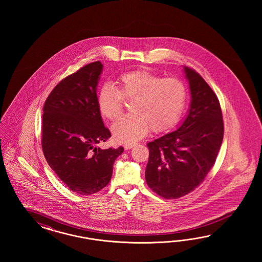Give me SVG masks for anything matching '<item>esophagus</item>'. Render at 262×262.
Listing matches in <instances>:
<instances>
[{"label":"esophagus","mask_w":262,"mask_h":262,"mask_svg":"<svg viewBox=\"0 0 262 262\" xmlns=\"http://www.w3.org/2000/svg\"><path fill=\"white\" fill-rule=\"evenodd\" d=\"M135 146V143H128V144H126V145L124 146V148H125V150H129V149L134 148Z\"/></svg>","instance_id":"esophagus-1"}]
</instances>
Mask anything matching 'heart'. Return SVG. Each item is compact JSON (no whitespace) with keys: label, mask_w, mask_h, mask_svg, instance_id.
Instances as JSON below:
<instances>
[{"label":"heart","mask_w":262,"mask_h":262,"mask_svg":"<svg viewBox=\"0 0 262 262\" xmlns=\"http://www.w3.org/2000/svg\"><path fill=\"white\" fill-rule=\"evenodd\" d=\"M123 100L132 101L133 114L116 121L111 132L120 143H133L148 133H159L172 127L182 115L187 100V88L182 79L163 78L146 70L120 75L117 88L104 83L98 94V107L103 117L118 118Z\"/></svg>","instance_id":"heart-1"}]
</instances>
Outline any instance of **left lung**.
I'll return each instance as SVG.
<instances>
[{"instance_id": "1", "label": "left lung", "mask_w": 262, "mask_h": 262, "mask_svg": "<svg viewBox=\"0 0 262 262\" xmlns=\"http://www.w3.org/2000/svg\"><path fill=\"white\" fill-rule=\"evenodd\" d=\"M189 82L188 114L177 130L147 144L145 171L148 186L165 199L190 193L214 164L224 136L222 111L217 96L198 73L184 66Z\"/></svg>"}]
</instances>
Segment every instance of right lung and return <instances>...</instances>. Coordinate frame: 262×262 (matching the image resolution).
Returning a JSON list of instances; mask_svg holds the SVG:
<instances>
[{
    "mask_svg": "<svg viewBox=\"0 0 262 262\" xmlns=\"http://www.w3.org/2000/svg\"><path fill=\"white\" fill-rule=\"evenodd\" d=\"M103 64L95 61L62 79L43 106L42 149L48 164L73 192L94 194L111 182L124 148L101 149L111 132L98 107L97 85Z\"/></svg>",
    "mask_w": 262,
    "mask_h": 262,
    "instance_id": "add662e5",
    "label": "right lung"
}]
</instances>
